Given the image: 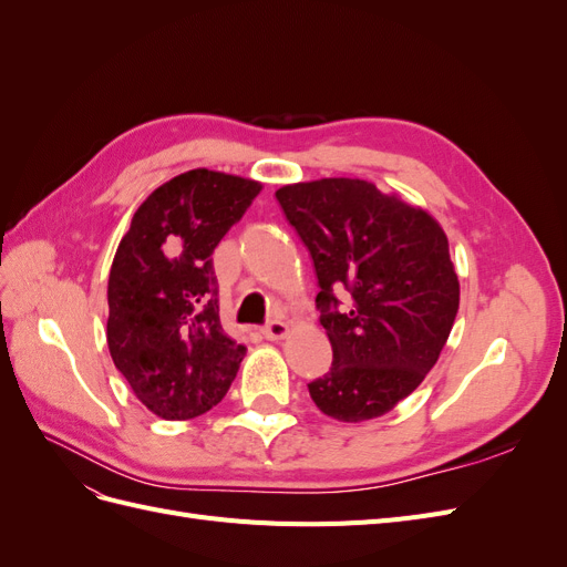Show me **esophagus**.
I'll return each mask as SVG.
<instances>
[{
  "instance_id": "34e87169",
  "label": "esophagus",
  "mask_w": 567,
  "mask_h": 567,
  "mask_svg": "<svg viewBox=\"0 0 567 567\" xmlns=\"http://www.w3.org/2000/svg\"><path fill=\"white\" fill-rule=\"evenodd\" d=\"M262 336H265L267 340H284V338L288 336V323H284V321H279V319H274V321H269L267 326H262Z\"/></svg>"
}]
</instances>
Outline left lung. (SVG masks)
I'll return each mask as SVG.
<instances>
[{"label":"left lung","mask_w":567,"mask_h":567,"mask_svg":"<svg viewBox=\"0 0 567 567\" xmlns=\"http://www.w3.org/2000/svg\"><path fill=\"white\" fill-rule=\"evenodd\" d=\"M277 200L312 255L319 321L333 348L310 394L346 423L388 414L409 398L450 338L458 277L437 219L364 179L281 186ZM353 296L340 311L334 290Z\"/></svg>","instance_id":"8db88e82"}]
</instances>
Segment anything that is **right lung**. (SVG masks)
Wrapping results in <instances>:
<instances>
[{"mask_svg": "<svg viewBox=\"0 0 567 567\" xmlns=\"http://www.w3.org/2000/svg\"><path fill=\"white\" fill-rule=\"evenodd\" d=\"M260 192V182L188 169L140 205L117 246L109 350L140 402L165 421L219 404L246 357L221 331L213 250Z\"/></svg>", "mask_w": 567, "mask_h": 567, "instance_id": "add662e5", "label": "right lung"}]
</instances>
